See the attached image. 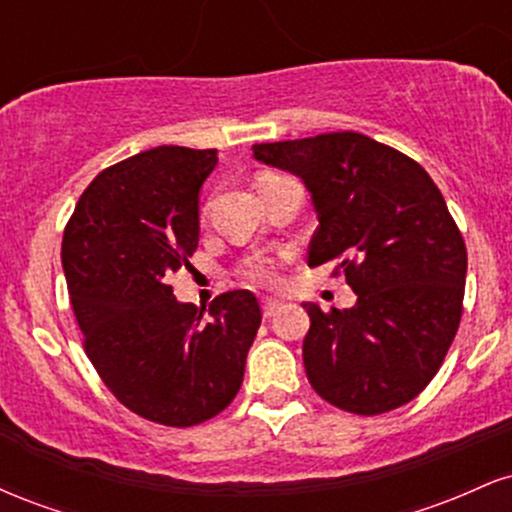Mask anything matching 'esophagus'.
<instances>
[{
	"instance_id": "34e87169",
	"label": "esophagus",
	"mask_w": 512,
	"mask_h": 512,
	"mask_svg": "<svg viewBox=\"0 0 512 512\" xmlns=\"http://www.w3.org/2000/svg\"><path fill=\"white\" fill-rule=\"evenodd\" d=\"M281 308H284V303L276 301V298H262V315H264V317L276 315Z\"/></svg>"
}]
</instances>
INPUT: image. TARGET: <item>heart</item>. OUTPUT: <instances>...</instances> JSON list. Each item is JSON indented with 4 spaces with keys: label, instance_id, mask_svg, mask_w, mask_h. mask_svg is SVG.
<instances>
[{
    "label": "heart",
    "instance_id": "obj_1",
    "mask_svg": "<svg viewBox=\"0 0 512 512\" xmlns=\"http://www.w3.org/2000/svg\"><path fill=\"white\" fill-rule=\"evenodd\" d=\"M245 274H248V279L255 281V284L272 286L279 281V264L269 260V257H262V260L250 262L248 267H245Z\"/></svg>",
    "mask_w": 512,
    "mask_h": 512
}]
</instances>
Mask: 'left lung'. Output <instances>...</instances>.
<instances>
[{
	"label": "left lung",
	"instance_id": "left-lung-1",
	"mask_svg": "<svg viewBox=\"0 0 512 512\" xmlns=\"http://www.w3.org/2000/svg\"><path fill=\"white\" fill-rule=\"evenodd\" d=\"M301 178L320 221L308 264L334 262L356 293L330 313L303 303V363L322 399L385 414L431 383L462 317L467 248L431 175L358 132L252 146Z\"/></svg>",
	"mask_w": 512,
	"mask_h": 512
}]
</instances>
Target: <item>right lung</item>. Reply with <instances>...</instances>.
<instances>
[{"mask_svg": "<svg viewBox=\"0 0 512 512\" xmlns=\"http://www.w3.org/2000/svg\"><path fill=\"white\" fill-rule=\"evenodd\" d=\"M216 149L156 146L105 168L76 204L62 238V269L86 356L134 414L195 426L243 385L260 330L255 293L180 303L168 276L190 267L199 243V190Z\"/></svg>", "mask_w": 512, "mask_h": 512, "instance_id": "add662e5", "label": "right lung"}]
</instances>
